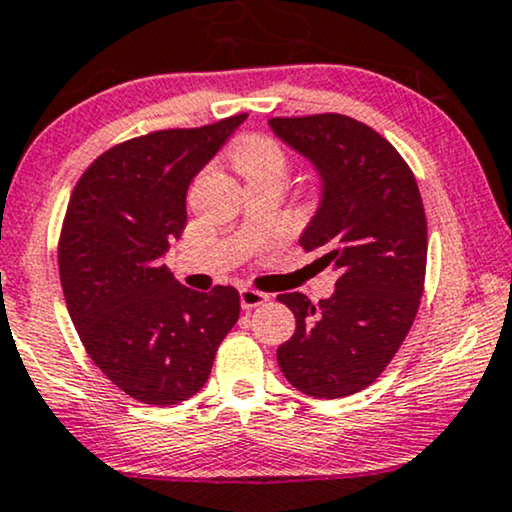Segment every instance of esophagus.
I'll return each instance as SVG.
<instances>
[{"label": "esophagus", "mask_w": 512, "mask_h": 512, "mask_svg": "<svg viewBox=\"0 0 512 512\" xmlns=\"http://www.w3.org/2000/svg\"><path fill=\"white\" fill-rule=\"evenodd\" d=\"M239 299H242L244 311H251V308L266 304L270 296L263 294V292H258V289H254V287H244L242 292H239Z\"/></svg>", "instance_id": "1"}]
</instances>
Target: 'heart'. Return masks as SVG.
I'll use <instances>...</instances> for the list:
<instances>
[{
    "mask_svg": "<svg viewBox=\"0 0 512 512\" xmlns=\"http://www.w3.org/2000/svg\"><path fill=\"white\" fill-rule=\"evenodd\" d=\"M230 159L235 168L244 175L246 182L256 178H268V175L287 173V154L282 144L263 132H246L239 135L230 147Z\"/></svg>",
    "mask_w": 512,
    "mask_h": 512,
    "instance_id": "b5f03b06",
    "label": "heart"
}]
</instances>
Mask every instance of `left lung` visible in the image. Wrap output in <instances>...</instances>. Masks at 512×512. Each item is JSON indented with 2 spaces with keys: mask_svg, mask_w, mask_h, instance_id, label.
I'll use <instances>...</instances> for the list:
<instances>
[{
  "mask_svg": "<svg viewBox=\"0 0 512 512\" xmlns=\"http://www.w3.org/2000/svg\"><path fill=\"white\" fill-rule=\"evenodd\" d=\"M270 128L308 156L323 178V204L301 246L337 268L330 299H277L296 318L277 363L313 399L370 387L418 315L427 268V218L413 170L394 144L342 113L277 116Z\"/></svg>",
  "mask_w": 512,
  "mask_h": 512,
  "instance_id": "8db88e82",
  "label": "left lung"
}]
</instances>
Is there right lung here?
Here are the masks:
<instances>
[{
	"label": "right lung",
	"mask_w": 512,
	"mask_h": 512,
	"mask_svg": "<svg viewBox=\"0 0 512 512\" xmlns=\"http://www.w3.org/2000/svg\"><path fill=\"white\" fill-rule=\"evenodd\" d=\"M246 113L113 144L75 182L59 237L68 313L87 356L149 406L192 399L239 318L235 287L194 292L163 266L187 187Z\"/></svg>",
	"instance_id": "add662e5"
}]
</instances>
